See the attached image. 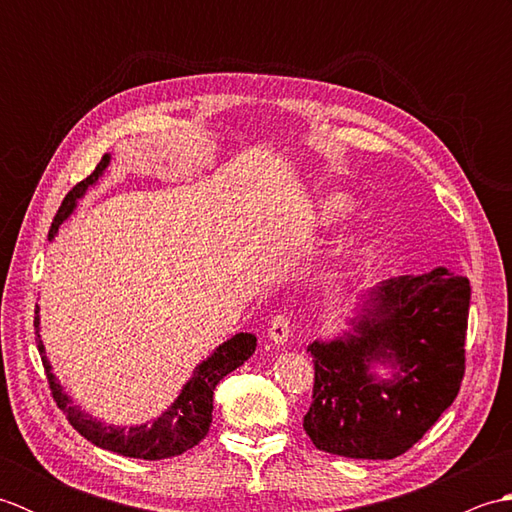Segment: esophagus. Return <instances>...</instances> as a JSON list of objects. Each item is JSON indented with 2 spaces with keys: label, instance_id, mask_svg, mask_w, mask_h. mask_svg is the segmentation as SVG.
Returning a JSON list of instances; mask_svg holds the SVG:
<instances>
[{
  "label": "esophagus",
  "instance_id": "obj_1",
  "mask_svg": "<svg viewBox=\"0 0 512 512\" xmlns=\"http://www.w3.org/2000/svg\"><path fill=\"white\" fill-rule=\"evenodd\" d=\"M268 339L275 345H284L290 339V319L286 317V314H277V317L270 321Z\"/></svg>",
  "mask_w": 512,
  "mask_h": 512
}]
</instances>
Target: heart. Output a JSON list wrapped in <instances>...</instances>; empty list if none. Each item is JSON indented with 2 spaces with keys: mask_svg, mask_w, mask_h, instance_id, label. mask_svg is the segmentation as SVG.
I'll use <instances>...</instances> for the list:
<instances>
[{
  "mask_svg": "<svg viewBox=\"0 0 512 512\" xmlns=\"http://www.w3.org/2000/svg\"><path fill=\"white\" fill-rule=\"evenodd\" d=\"M356 211V202L345 193H325L314 206V220L321 226H339L350 220Z\"/></svg>",
  "mask_w": 512,
  "mask_h": 512,
  "instance_id": "1",
  "label": "heart"
}]
</instances>
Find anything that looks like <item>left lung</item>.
<instances>
[{"instance_id": "8db88e82", "label": "left lung", "mask_w": 512, "mask_h": 512, "mask_svg": "<svg viewBox=\"0 0 512 512\" xmlns=\"http://www.w3.org/2000/svg\"><path fill=\"white\" fill-rule=\"evenodd\" d=\"M471 284L449 268L387 279L369 290L363 314L334 341H314L312 405L303 429L319 451L354 460H391L409 451L464 378ZM397 369L391 381L368 372Z\"/></svg>"}]
</instances>
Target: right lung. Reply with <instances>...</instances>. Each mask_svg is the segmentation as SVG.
Masks as SVG:
<instances>
[{
  "instance_id": "right-lung-1",
  "label": "right lung",
  "mask_w": 512,
  "mask_h": 512,
  "mask_svg": "<svg viewBox=\"0 0 512 512\" xmlns=\"http://www.w3.org/2000/svg\"><path fill=\"white\" fill-rule=\"evenodd\" d=\"M110 165V156H103L96 169L90 173L88 178L81 180L72 191L65 195L57 215H54V222L50 226V239L57 235L59 226L68 220L72 215L76 202H79L88 187L99 182L103 171ZM37 314V312H35ZM35 334H37V347L41 354V363L46 367V378L52 391V398L57 402V407L65 413V418L72 424V427L81 433L85 440H90L96 447L105 451H112L118 455H125V458H136V460H165L173 458V455H182L184 451L193 449L195 444L204 440L206 433H209L211 420H213V391L220 380L231 374L233 369L244 365L253 356L257 339L255 334L239 332L233 339L222 343L217 350L202 361L198 367L193 369V376L187 385L182 387L180 396L173 400V405L162 413L160 418L149 424H138V427H114V424H105L96 420L90 413H85L76 405L68 394H63L59 380L54 378L52 367L43 352V343L39 336V317H35Z\"/></svg>"
}]
</instances>
